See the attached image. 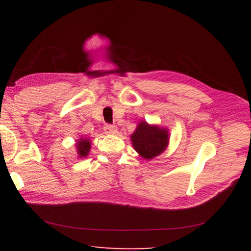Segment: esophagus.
<instances>
[{
    "mask_svg": "<svg viewBox=\"0 0 251 251\" xmlns=\"http://www.w3.org/2000/svg\"><path fill=\"white\" fill-rule=\"evenodd\" d=\"M116 131H117V128H116V126H114V125H105L104 126V132H105V134L114 135Z\"/></svg>",
    "mask_w": 251,
    "mask_h": 251,
    "instance_id": "34e87169",
    "label": "esophagus"
}]
</instances>
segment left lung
<instances>
[{"label":"left lung","mask_w":251,"mask_h":251,"mask_svg":"<svg viewBox=\"0 0 251 251\" xmlns=\"http://www.w3.org/2000/svg\"><path fill=\"white\" fill-rule=\"evenodd\" d=\"M130 140L141 157L152 159L166 150L169 140L168 129L141 121L130 136Z\"/></svg>","instance_id":"1"}]
</instances>
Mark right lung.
Listing matches in <instances>:
<instances>
[{
	"label": "right lung",
	"mask_w": 251,
	"mask_h": 251,
	"mask_svg": "<svg viewBox=\"0 0 251 251\" xmlns=\"http://www.w3.org/2000/svg\"><path fill=\"white\" fill-rule=\"evenodd\" d=\"M90 145L92 142L89 141L88 138H79L76 141V152L78 157H86L90 151Z\"/></svg>",
	"instance_id": "add662e5"
}]
</instances>
